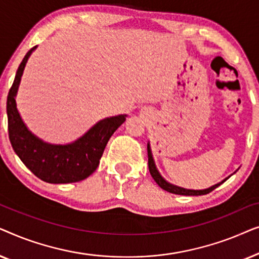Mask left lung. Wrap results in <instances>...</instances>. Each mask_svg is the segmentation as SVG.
<instances>
[{
	"instance_id": "left-lung-1",
	"label": "left lung",
	"mask_w": 259,
	"mask_h": 259,
	"mask_svg": "<svg viewBox=\"0 0 259 259\" xmlns=\"http://www.w3.org/2000/svg\"><path fill=\"white\" fill-rule=\"evenodd\" d=\"M147 154H148V169H150V173H151L152 178L154 179V182L157 183L158 185L160 186L162 190L167 191V192H169V193L180 194V196H203V194H207V193H210L211 191H213L214 189H217V187L221 185V184H223V183L226 182V180L229 179V177H228V178L223 180L222 183L215 184V185L208 187V189H205V190H187V189H183V187L172 185V184L167 183L160 176V173L158 172L157 167H155L153 157H152V152H151L150 144H147Z\"/></svg>"
}]
</instances>
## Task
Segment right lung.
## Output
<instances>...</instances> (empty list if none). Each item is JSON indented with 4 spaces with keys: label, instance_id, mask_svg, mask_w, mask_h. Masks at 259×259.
<instances>
[{
    "label": "right lung",
    "instance_id": "add662e5",
    "mask_svg": "<svg viewBox=\"0 0 259 259\" xmlns=\"http://www.w3.org/2000/svg\"><path fill=\"white\" fill-rule=\"evenodd\" d=\"M35 46L20 63L7 98L8 133L13 150L37 178L51 184L76 183L95 169L112 134L126 120L125 114L102 119L82 137L67 145L45 143L28 130L16 108V94L24 67Z\"/></svg>",
    "mask_w": 259,
    "mask_h": 259
}]
</instances>
